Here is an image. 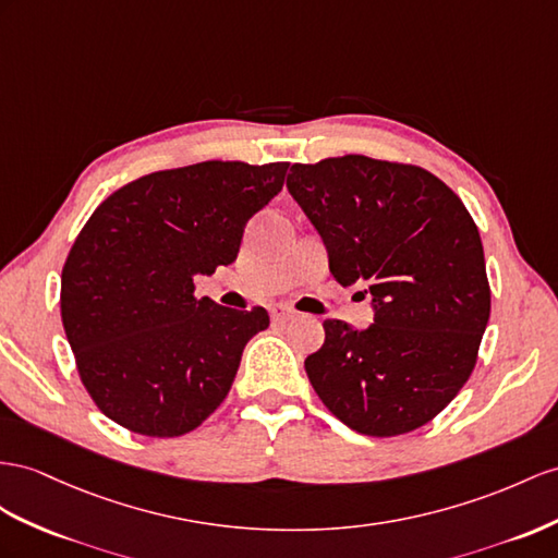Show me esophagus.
I'll return each mask as SVG.
<instances>
[{"label":"esophagus","mask_w":558,"mask_h":558,"mask_svg":"<svg viewBox=\"0 0 558 558\" xmlns=\"http://www.w3.org/2000/svg\"><path fill=\"white\" fill-rule=\"evenodd\" d=\"M270 318H274L276 323H288L294 318V311L290 306H282V304H276L274 308H270Z\"/></svg>","instance_id":"esophagus-1"}]
</instances>
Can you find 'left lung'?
<instances>
[{
  "label": "left lung",
  "mask_w": 558,
  "mask_h": 558,
  "mask_svg": "<svg viewBox=\"0 0 558 558\" xmlns=\"http://www.w3.org/2000/svg\"><path fill=\"white\" fill-rule=\"evenodd\" d=\"M288 191L339 284H367L375 323L325 320L304 367L325 408L365 436L432 422L466 384L490 318L478 228L446 183L365 155L292 165Z\"/></svg>",
  "instance_id": "8db88e82"
}]
</instances>
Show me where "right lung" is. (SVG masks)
Masks as SVG:
<instances>
[{
	"instance_id": "1",
	"label": "right lung",
	"mask_w": 558,
	"mask_h": 558,
	"mask_svg": "<svg viewBox=\"0 0 558 558\" xmlns=\"http://www.w3.org/2000/svg\"><path fill=\"white\" fill-rule=\"evenodd\" d=\"M290 162H197L153 171L106 197L61 276V318L98 410L134 434L193 432L231 391L266 308L195 296V278L235 262L242 233Z\"/></svg>"
}]
</instances>
